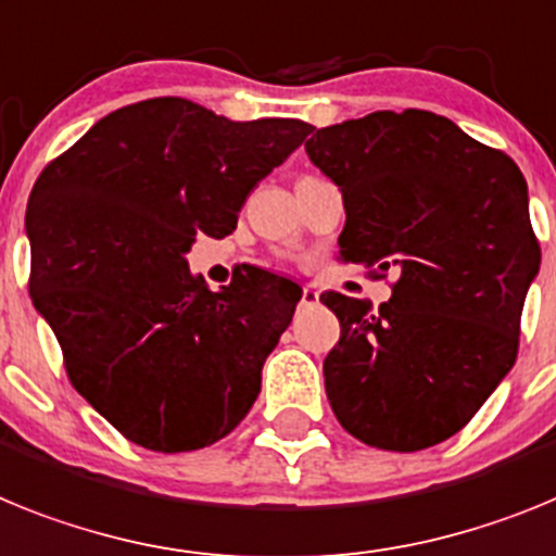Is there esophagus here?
Returning a JSON list of instances; mask_svg holds the SVG:
<instances>
[{
	"label": "esophagus",
	"instance_id": "esophagus-1",
	"mask_svg": "<svg viewBox=\"0 0 556 556\" xmlns=\"http://www.w3.org/2000/svg\"><path fill=\"white\" fill-rule=\"evenodd\" d=\"M299 305H302V307L318 305V291H316V288L305 285V288H302V299H299Z\"/></svg>",
	"mask_w": 556,
	"mask_h": 556
}]
</instances>
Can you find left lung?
<instances>
[{
	"label": "left lung",
	"instance_id": "left-lung-1",
	"mask_svg": "<svg viewBox=\"0 0 556 556\" xmlns=\"http://www.w3.org/2000/svg\"><path fill=\"white\" fill-rule=\"evenodd\" d=\"M305 151L344 195L341 263L392 282L371 313L321 293L341 321L325 358L332 414L380 451L439 445L476 417L518 358L540 268L526 178L504 151L431 111H375L318 128Z\"/></svg>",
	"mask_w": 556,
	"mask_h": 556
}]
</instances>
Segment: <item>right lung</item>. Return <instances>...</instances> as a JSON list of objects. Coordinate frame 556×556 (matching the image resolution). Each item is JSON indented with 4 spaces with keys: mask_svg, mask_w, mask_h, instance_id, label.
<instances>
[{
    "mask_svg": "<svg viewBox=\"0 0 556 556\" xmlns=\"http://www.w3.org/2000/svg\"><path fill=\"white\" fill-rule=\"evenodd\" d=\"M311 131L153 98L111 111L36 178L33 305L77 394L134 445L201 451L257 400L302 288L257 268L212 293L185 254L198 235H231L249 192Z\"/></svg>",
    "mask_w": 556,
    "mask_h": 556,
    "instance_id": "1",
    "label": "right lung"
}]
</instances>
